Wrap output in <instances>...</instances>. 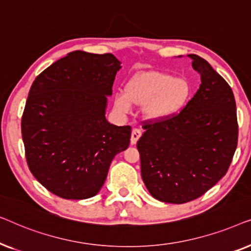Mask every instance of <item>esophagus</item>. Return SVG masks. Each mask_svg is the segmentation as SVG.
<instances>
[{
	"label": "esophagus",
	"mask_w": 251,
	"mask_h": 251,
	"mask_svg": "<svg viewBox=\"0 0 251 251\" xmlns=\"http://www.w3.org/2000/svg\"><path fill=\"white\" fill-rule=\"evenodd\" d=\"M140 136H142V131H140L139 129H132V132H131V139H130V142H131L132 145H135V144L138 142V139L140 138Z\"/></svg>",
	"instance_id": "esophagus-1"
}]
</instances>
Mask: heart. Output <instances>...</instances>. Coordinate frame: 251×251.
Here are the masks:
<instances>
[{"instance_id": "b5f03b06", "label": "heart", "mask_w": 251, "mask_h": 251, "mask_svg": "<svg viewBox=\"0 0 251 251\" xmlns=\"http://www.w3.org/2000/svg\"><path fill=\"white\" fill-rule=\"evenodd\" d=\"M191 88L184 77H174L163 72L138 73L125 85V94L115 96V107L129 113L132 104L144 106L145 114L153 120H164L179 113L186 105Z\"/></svg>"}]
</instances>
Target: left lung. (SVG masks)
Returning <instances> with one entry per match:
<instances>
[{
    "instance_id": "left-lung-1",
    "label": "left lung",
    "mask_w": 251,
    "mask_h": 251,
    "mask_svg": "<svg viewBox=\"0 0 251 251\" xmlns=\"http://www.w3.org/2000/svg\"><path fill=\"white\" fill-rule=\"evenodd\" d=\"M188 57L200 88L179 113L146 122L137 142L147 190L175 204L200 198L225 176L239 136L231 87L203 58Z\"/></svg>"
}]
</instances>
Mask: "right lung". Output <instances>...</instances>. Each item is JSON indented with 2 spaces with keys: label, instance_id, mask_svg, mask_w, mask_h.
<instances>
[{
  "label": "right lung",
  "instance_id": "right-lung-1",
  "mask_svg": "<svg viewBox=\"0 0 251 251\" xmlns=\"http://www.w3.org/2000/svg\"><path fill=\"white\" fill-rule=\"evenodd\" d=\"M120 64L112 53L73 51L37 75L30 87L22 118L27 164L58 197H95L112 160L128 149L131 126L111 125L105 118Z\"/></svg>",
  "mask_w": 251,
  "mask_h": 251
}]
</instances>
